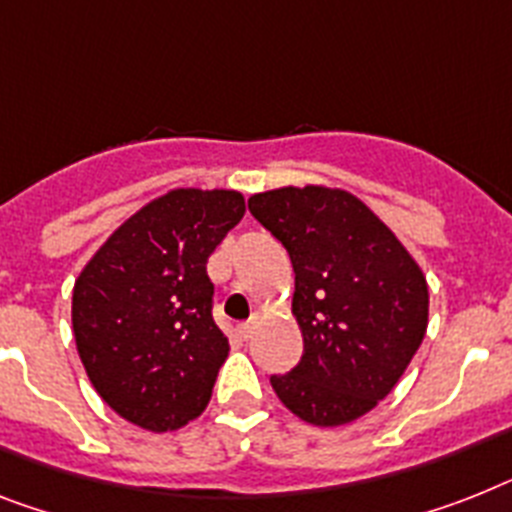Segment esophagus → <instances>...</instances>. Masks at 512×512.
<instances>
[{
	"instance_id": "34e87169",
	"label": "esophagus",
	"mask_w": 512,
	"mask_h": 512,
	"mask_svg": "<svg viewBox=\"0 0 512 512\" xmlns=\"http://www.w3.org/2000/svg\"><path fill=\"white\" fill-rule=\"evenodd\" d=\"M253 329H256V319H248V322L238 324V332H240V337H243V340H248V337L253 335Z\"/></svg>"
}]
</instances>
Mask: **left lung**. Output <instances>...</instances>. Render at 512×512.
Wrapping results in <instances>:
<instances>
[{"instance_id": "left-lung-1", "label": "left lung", "mask_w": 512, "mask_h": 512, "mask_svg": "<svg viewBox=\"0 0 512 512\" xmlns=\"http://www.w3.org/2000/svg\"><path fill=\"white\" fill-rule=\"evenodd\" d=\"M248 209L290 253L303 356L272 374L277 398L314 426L369 413L403 377L429 322V290L411 253L345 190L280 188Z\"/></svg>"}]
</instances>
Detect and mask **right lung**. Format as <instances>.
Listing matches in <instances>:
<instances>
[{
	"instance_id": "1",
	"label": "right lung",
	"mask_w": 512,
	"mask_h": 512,
	"mask_svg": "<svg viewBox=\"0 0 512 512\" xmlns=\"http://www.w3.org/2000/svg\"><path fill=\"white\" fill-rule=\"evenodd\" d=\"M246 214L235 190H170L143 206L80 272L78 356L101 400L149 432L204 413L227 337L214 324L206 261Z\"/></svg>"
}]
</instances>
